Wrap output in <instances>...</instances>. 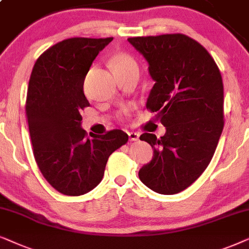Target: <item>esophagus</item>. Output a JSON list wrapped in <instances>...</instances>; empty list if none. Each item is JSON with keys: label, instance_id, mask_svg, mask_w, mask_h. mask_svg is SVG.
Masks as SVG:
<instances>
[{"label": "esophagus", "instance_id": "esophagus-1", "mask_svg": "<svg viewBox=\"0 0 249 249\" xmlns=\"http://www.w3.org/2000/svg\"><path fill=\"white\" fill-rule=\"evenodd\" d=\"M128 138H130V141H138L140 134L137 133V132H128Z\"/></svg>", "mask_w": 249, "mask_h": 249}]
</instances>
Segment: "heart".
I'll return each mask as SVG.
<instances>
[{
    "mask_svg": "<svg viewBox=\"0 0 249 249\" xmlns=\"http://www.w3.org/2000/svg\"><path fill=\"white\" fill-rule=\"evenodd\" d=\"M110 66L112 71H119L132 67H137V64H135L134 59L126 54V53H117L111 58Z\"/></svg>",
    "mask_w": 249,
    "mask_h": 249,
    "instance_id": "heart-1",
    "label": "heart"
}]
</instances>
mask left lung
<instances>
[{
  "label": "left lung",
  "instance_id": "8db88e82",
  "mask_svg": "<svg viewBox=\"0 0 249 249\" xmlns=\"http://www.w3.org/2000/svg\"><path fill=\"white\" fill-rule=\"evenodd\" d=\"M127 41L148 62L155 84L145 106L166 128L160 139L140 137L154 157L139 178L158 194H178L206 170L217 147L224 125L221 72L207 50L183 34Z\"/></svg>",
  "mask_w": 249,
  "mask_h": 249
}]
</instances>
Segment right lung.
<instances>
[{
	"label": "right lung",
	"mask_w": 249,
	"mask_h": 249,
	"mask_svg": "<svg viewBox=\"0 0 249 249\" xmlns=\"http://www.w3.org/2000/svg\"><path fill=\"white\" fill-rule=\"evenodd\" d=\"M111 41L59 42L39 55L29 79L26 115L35 160L45 180L66 196H81L97 187L109 156L128 140L122 130L88 138L82 128L81 111L90 106L83 91L85 76Z\"/></svg>",
	"instance_id": "right-lung-1"
}]
</instances>
